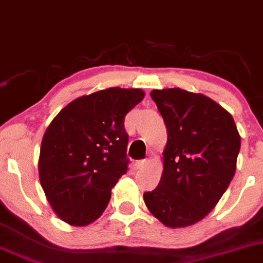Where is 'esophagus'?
I'll list each match as a JSON object with an SVG mask.
<instances>
[{
  "instance_id": "obj_1",
  "label": "esophagus",
  "mask_w": 263,
  "mask_h": 263,
  "mask_svg": "<svg viewBox=\"0 0 263 263\" xmlns=\"http://www.w3.org/2000/svg\"><path fill=\"white\" fill-rule=\"evenodd\" d=\"M145 164H147V160H144V159L136 160L135 164H134V166H135V169H141V167H143Z\"/></svg>"
}]
</instances>
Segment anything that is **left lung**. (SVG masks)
I'll use <instances>...</instances> for the list:
<instances>
[{
    "label": "left lung",
    "instance_id": "8db88e82",
    "mask_svg": "<svg viewBox=\"0 0 263 263\" xmlns=\"http://www.w3.org/2000/svg\"><path fill=\"white\" fill-rule=\"evenodd\" d=\"M166 126L159 185L144 192L151 213L170 228L197 223L216 207L236 169L240 135L233 116L202 94L153 90Z\"/></svg>",
    "mask_w": 263,
    "mask_h": 263
}]
</instances>
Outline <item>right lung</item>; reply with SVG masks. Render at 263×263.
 Segmentation results:
<instances>
[{
	"instance_id": "add662e5",
	"label": "right lung",
	"mask_w": 263,
	"mask_h": 263,
	"mask_svg": "<svg viewBox=\"0 0 263 263\" xmlns=\"http://www.w3.org/2000/svg\"><path fill=\"white\" fill-rule=\"evenodd\" d=\"M143 97L141 89L99 90L69 103L50 123L40 148V183L63 222L88 226L105 211L128 169L125 116Z\"/></svg>"
}]
</instances>
